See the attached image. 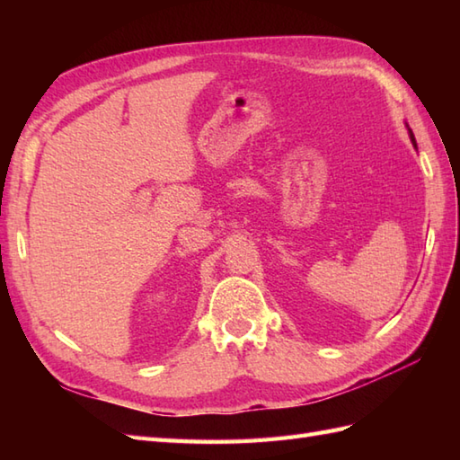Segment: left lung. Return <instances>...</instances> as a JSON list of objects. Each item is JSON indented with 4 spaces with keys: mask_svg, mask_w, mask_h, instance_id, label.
I'll list each match as a JSON object with an SVG mask.
<instances>
[{
    "mask_svg": "<svg viewBox=\"0 0 460 460\" xmlns=\"http://www.w3.org/2000/svg\"><path fill=\"white\" fill-rule=\"evenodd\" d=\"M411 140H413V144H415V138H413V134H411Z\"/></svg>",
    "mask_w": 460,
    "mask_h": 460,
    "instance_id": "obj_1",
    "label": "left lung"
}]
</instances>
